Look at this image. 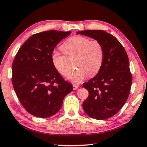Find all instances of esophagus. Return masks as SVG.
<instances>
[{"mask_svg": "<svg viewBox=\"0 0 147 147\" xmlns=\"http://www.w3.org/2000/svg\"><path fill=\"white\" fill-rule=\"evenodd\" d=\"M73 89H74V90H77L78 88H79V86L77 85V84H73Z\"/></svg>", "mask_w": 147, "mask_h": 147, "instance_id": "esophagus-1", "label": "esophagus"}]
</instances>
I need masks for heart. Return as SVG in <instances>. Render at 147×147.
<instances>
[{
	"label": "heart",
	"instance_id": "obj_1",
	"mask_svg": "<svg viewBox=\"0 0 147 147\" xmlns=\"http://www.w3.org/2000/svg\"><path fill=\"white\" fill-rule=\"evenodd\" d=\"M61 49L66 55L54 51L52 54L53 65L62 76L68 77L70 73L68 58L76 57L75 65L78 68L69 77L74 83L82 82L88 73L90 76L96 74L103 65L104 49L97 40H90L81 36H73L63 44Z\"/></svg>",
	"mask_w": 147,
	"mask_h": 147
}]
</instances>
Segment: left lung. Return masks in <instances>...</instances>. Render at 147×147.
<instances>
[{
  "label": "left lung",
  "instance_id": "1",
  "mask_svg": "<svg viewBox=\"0 0 147 147\" xmlns=\"http://www.w3.org/2000/svg\"><path fill=\"white\" fill-rule=\"evenodd\" d=\"M76 33L93 38L103 45L101 69L95 77L83 84L89 95L82 107L90 117L106 120L119 111L129 96L132 76L127 53L115 36L105 31L87 30Z\"/></svg>",
  "mask_w": 147,
  "mask_h": 147
}]
</instances>
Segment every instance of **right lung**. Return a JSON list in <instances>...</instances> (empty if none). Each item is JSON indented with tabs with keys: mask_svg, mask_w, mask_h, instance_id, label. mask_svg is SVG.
Segmentation results:
<instances>
[{
	"mask_svg": "<svg viewBox=\"0 0 147 147\" xmlns=\"http://www.w3.org/2000/svg\"><path fill=\"white\" fill-rule=\"evenodd\" d=\"M71 32L52 30L34 34L16 55L11 81L21 104L32 115L39 118L54 115L61 109L64 97L73 90L52 60L55 46Z\"/></svg>",
	"mask_w": 147,
	"mask_h": 147,
	"instance_id": "obj_1",
	"label": "right lung"
}]
</instances>
